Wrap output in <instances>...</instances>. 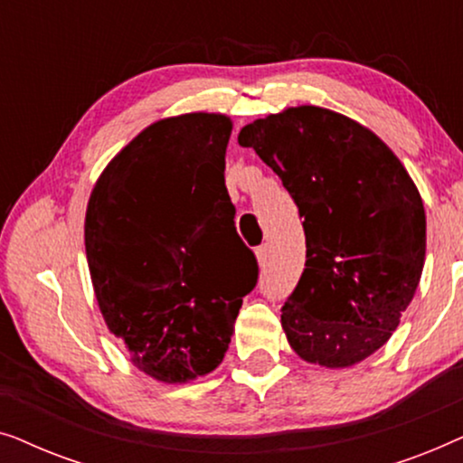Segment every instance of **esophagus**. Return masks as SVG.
<instances>
[{
  "label": "esophagus",
  "mask_w": 463,
  "mask_h": 463,
  "mask_svg": "<svg viewBox=\"0 0 463 463\" xmlns=\"http://www.w3.org/2000/svg\"><path fill=\"white\" fill-rule=\"evenodd\" d=\"M255 255H257V261H259V265H261V268H265V265H268V257H269V252H268V246H259V249L255 250Z\"/></svg>",
  "instance_id": "1"
}]
</instances>
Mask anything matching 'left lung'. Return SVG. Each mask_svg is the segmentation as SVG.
I'll use <instances>...</instances> for the list:
<instances>
[{"label":"left lung","instance_id":"8db88e82","mask_svg":"<svg viewBox=\"0 0 463 463\" xmlns=\"http://www.w3.org/2000/svg\"><path fill=\"white\" fill-rule=\"evenodd\" d=\"M242 147L282 179L306 232V269L282 328L306 363L345 369L401 325L426 259V211L407 168L366 126L325 107L246 124Z\"/></svg>","mask_w":463,"mask_h":463}]
</instances>
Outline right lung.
Returning <instances> with one entry per match:
<instances>
[{
  "instance_id": "right-lung-1",
  "label": "right lung",
  "mask_w": 463,
  "mask_h": 463,
  "mask_svg": "<svg viewBox=\"0 0 463 463\" xmlns=\"http://www.w3.org/2000/svg\"><path fill=\"white\" fill-rule=\"evenodd\" d=\"M232 119L183 113L138 132L100 173L84 242L105 325L162 383L217 369L257 259L225 187Z\"/></svg>"
}]
</instances>
